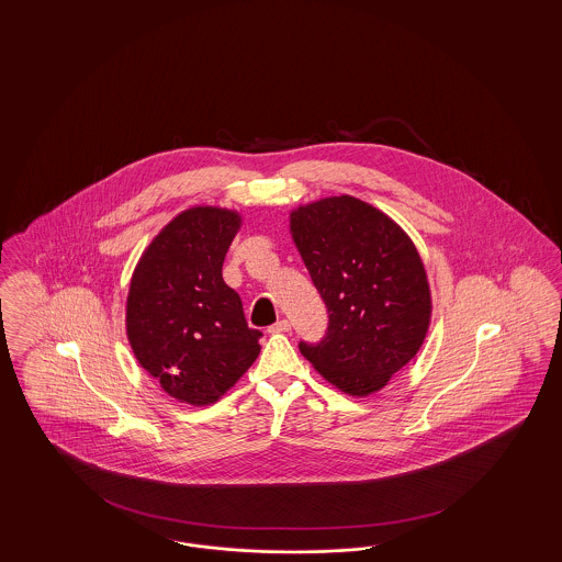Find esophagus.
<instances>
[{"label": "esophagus", "instance_id": "1", "mask_svg": "<svg viewBox=\"0 0 562 562\" xmlns=\"http://www.w3.org/2000/svg\"><path fill=\"white\" fill-rule=\"evenodd\" d=\"M291 330V322L278 321L269 326V333H289Z\"/></svg>", "mask_w": 562, "mask_h": 562}]
</instances>
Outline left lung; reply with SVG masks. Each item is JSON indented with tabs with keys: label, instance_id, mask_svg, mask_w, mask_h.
I'll use <instances>...</instances> for the list:
<instances>
[{
	"label": "left lung",
	"instance_id": "left-lung-1",
	"mask_svg": "<svg viewBox=\"0 0 562 562\" xmlns=\"http://www.w3.org/2000/svg\"><path fill=\"white\" fill-rule=\"evenodd\" d=\"M293 240L328 310L314 369L349 396H369L415 358L431 316L429 284L411 238L371 204L337 195L291 213Z\"/></svg>",
	"mask_w": 562,
	"mask_h": 562
}]
</instances>
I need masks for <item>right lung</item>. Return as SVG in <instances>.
I'll return each instance as SVG.
<instances>
[{"instance_id": "obj_1", "label": "right lung", "mask_w": 562, "mask_h": 562, "mask_svg": "<svg viewBox=\"0 0 562 562\" xmlns=\"http://www.w3.org/2000/svg\"><path fill=\"white\" fill-rule=\"evenodd\" d=\"M240 214L195 206L175 216L131 280L126 330L138 364L177 401H218L257 360L261 330L248 328L223 261Z\"/></svg>"}]
</instances>
